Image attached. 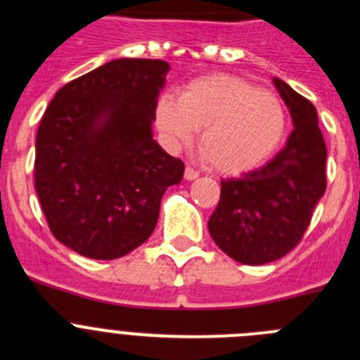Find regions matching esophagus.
Masks as SVG:
<instances>
[{"label":"esophagus","instance_id":"1","mask_svg":"<svg viewBox=\"0 0 360 360\" xmlns=\"http://www.w3.org/2000/svg\"><path fill=\"white\" fill-rule=\"evenodd\" d=\"M184 176H186V180H196V178H198V171H195L193 167H186Z\"/></svg>","mask_w":360,"mask_h":360}]
</instances>
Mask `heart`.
<instances>
[{"label": "heart", "instance_id": "heart-1", "mask_svg": "<svg viewBox=\"0 0 360 360\" xmlns=\"http://www.w3.org/2000/svg\"><path fill=\"white\" fill-rule=\"evenodd\" d=\"M162 141L171 151L195 142L216 171L243 174L265 164L287 131L285 106L274 94L232 75H205L184 86L178 98L162 95L155 108Z\"/></svg>", "mask_w": 360, "mask_h": 360}]
</instances>
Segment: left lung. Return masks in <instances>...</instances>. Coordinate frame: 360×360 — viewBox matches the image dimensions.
<instances>
[{
	"mask_svg": "<svg viewBox=\"0 0 360 360\" xmlns=\"http://www.w3.org/2000/svg\"><path fill=\"white\" fill-rule=\"evenodd\" d=\"M272 82L294 131L269 164L221 180L218 207L209 218L214 243L243 265H265L290 252L326 191V146L316 108L281 79Z\"/></svg>",
	"mask_w": 360,
	"mask_h": 360,
	"instance_id": "1",
	"label": "left lung"
}]
</instances>
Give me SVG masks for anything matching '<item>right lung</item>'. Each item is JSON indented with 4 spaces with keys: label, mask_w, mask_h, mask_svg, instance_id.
Listing matches in <instances>:
<instances>
[{
    "label": "right lung",
    "mask_w": 360,
    "mask_h": 360,
    "mask_svg": "<svg viewBox=\"0 0 360 360\" xmlns=\"http://www.w3.org/2000/svg\"><path fill=\"white\" fill-rule=\"evenodd\" d=\"M169 65L115 59L57 91L36 139V191L57 241L91 259L122 257L155 231L184 162L153 139Z\"/></svg>",
    "instance_id": "right-lung-1"
}]
</instances>
